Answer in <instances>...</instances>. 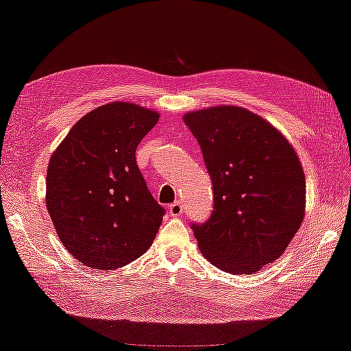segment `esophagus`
I'll list each match as a JSON object with an SVG mask.
<instances>
[{"label":"esophagus","mask_w":351,"mask_h":351,"mask_svg":"<svg viewBox=\"0 0 351 351\" xmlns=\"http://www.w3.org/2000/svg\"><path fill=\"white\" fill-rule=\"evenodd\" d=\"M169 213H170V216H173V217L181 216V214H182V205H181V202L176 200V202L171 203V205L169 206Z\"/></svg>","instance_id":"34e87169"}]
</instances>
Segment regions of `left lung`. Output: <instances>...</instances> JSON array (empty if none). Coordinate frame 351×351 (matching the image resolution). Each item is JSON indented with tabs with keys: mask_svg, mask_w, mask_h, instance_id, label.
<instances>
[{
	"mask_svg": "<svg viewBox=\"0 0 351 351\" xmlns=\"http://www.w3.org/2000/svg\"><path fill=\"white\" fill-rule=\"evenodd\" d=\"M213 181L214 211L193 226L219 269L252 274L282 257L306 216V176L289 138L260 114L214 106L182 117Z\"/></svg>",
	"mask_w": 351,
	"mask_h": 351,
	"instance_id": "1",
	"label": "left lung"
}]
</instances>
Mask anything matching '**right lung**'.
<instances>
[{
  "label": "right lung",
  "instance_id": "add662e5",
  "mask_svg": "<svg viewBox=\"0 0 351 351\" xmlns=\"http://www.w3.org/2000/svg\"><path fill=\"white\" fill-rule=\"evenodd\" d=\"M159 112L114 101L72 125L47 167L45 206L74 258L93 269H117L151 247L164 208L151 195L135 149Z\"/></svg>",
  "mask_w": 351,
  "mask_h": 351
}]
</instances>
